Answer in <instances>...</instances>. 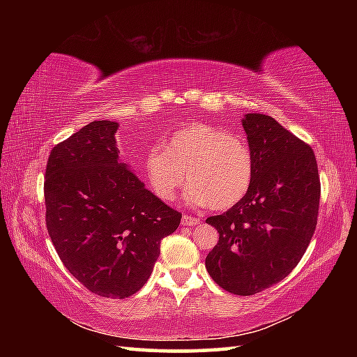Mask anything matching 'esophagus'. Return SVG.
<instances>
[{"mask_svg": "<svg viewBox=\"0 0 357 357\" xmlns=\"http://www.w3.org/2000/svg\"><path fill=\"white\" fill-rule=\"evenodd\" d=\"M181 223L185 227H195L200 223V219H197V217H192V215H183V219H181Z\"/></svg>", "mask_w": 357, "mask_h": 357, "instance_id": "34e87169", "label": "esophagus"}]
</instances>
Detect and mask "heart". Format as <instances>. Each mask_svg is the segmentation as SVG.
<instances>
[{
    "label": "heart",
    "instance_id": "1",
    "mask_svg": "<svg viewBox=\"0 0 357 357\" xmlns=\"http://www.w3.org/2000/svg\"><path fill=\"white\" fill-rule=\"evenodd\" d=\"M143 173L160 200H174L187 174V202L227 209L250 189L253 154L243 137L206 123H192L168 135L164 149L146 151Z\"/></svg>",
    "mask_w": 357,
    "mask_h": 357
}]
</instances>
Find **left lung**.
<instances>
[{"label": "left lung", "mask_w": 357, "mask_h": 357, "mask_svg": "<svg viewBox=\"0 0 357 357\" xmlns=\"http://www.w3.org/2000/svg\"><path fill=\"white\" fill-rule=\"evenodd\" d=\"M253 154V179L239 203L206 223L219 243L206 257L217 285L250 296L285 279L304 255L317 227L318 167L310 146L274 118H243Z\"/></svg>", "instance_id": "1"}]
</instances>
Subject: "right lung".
Masks as SVG:
<instances>
[{"mask_svg":"<svg viewBox=\"0 0 357 357\" xmlns=\"http://www.w3.org/2000/svg\"><path fill=\"white\" fill-rule=\"evenodd\" d=\"M114 121H93L52 149L45 222L63 264L89 291L124 299L149 279L160 241L179 227L119 159Z\"/></svg>","mask_w":357,"mask_h":357,"instance_id":"right-lung-1","label":"right lung"}]
</instances>
